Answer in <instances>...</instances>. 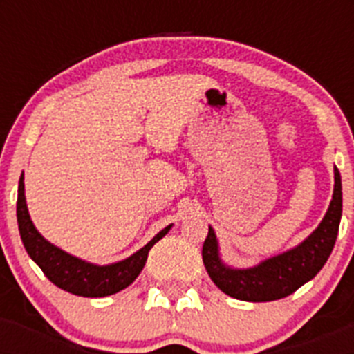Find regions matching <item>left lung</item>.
<instances>
[{
	"mask_svg": "<svg viewBox=\"0 0 354 354\" xmlns=\"http://www.w3.org/2000/svg\"><path fill=\"white\" fill-rule=\"evenodd\" d=\"M333 198L319 227L296 248L266 259L253 268L236 270L225 264L220 259V246L214 230L209 227L202 248V259L205 271L216 287L230 298L261 303L286 298L294 290H298L303 283L312 280L326 264L339 234L342 216V183L337 168H333Z\"/></svg>",
	"mask_w": 354,
	"mask_h": 354,
	"instance_id": "obj_1",
	"label": "left lung"
}]
</instances>
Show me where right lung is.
<instances>
[{"label":"right lung","instance_id":"1","mask_svg":"<svg viewBox=\"0 0 354 354\" xmlns=\"http://www.w3.org/2000/svg\"><path fill=\"white\" fill-rule=\"evenodd\" d=\"M17 223L19 234H21L28 255L37 262L44 274L56 287L76 294V296H83V298H104V296H111V294L129 287L142 273L147 257H149V250L159 239L167 236L171 228V225L162 228L154 239H150L142 250L124 261L108 266L90 264V262H84L71 253L64 252L58 246L51 245L48 239L40 236V232L31 221L30 212H28L23 175L19 179L17 189Z\"/></svg>","mask_w":354,"mask_h":354}]
</instances>
